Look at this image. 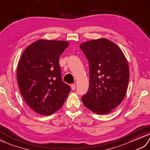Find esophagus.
<instances>
[{
	"mask_svg": "<svg viewBox=\"0 0 150 150\" xmlns=\"http://www.w3.org/2000/svg\"><path fill=\"white\" fill-rule=\"evenodd\" d=\"M71 88L72 91H74L75 88H76V85L75 84H72L71 85Z\"/></svg>",
	"mask_w": 150,
	"mask_h": 150,
	"instance_id": "34e87169",
	"label": "esophagus"
}]
</instances>
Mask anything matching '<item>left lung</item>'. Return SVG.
Returning a JSON list of instances; mask_svg holds the SVG:
<instances>
[{"label": "left lung", "mask_w": 150, "mask_h": 150, "mask_svg": "<svg viewBox=\"0 0 150 150\" xmlns=\"http://www.w3.org/2000/svg\"><path fill=\"white\" fill-rule=\"evenodd\" d=\"M79 47L90 72L89 87L82 101L96 114H108L125 98L129 78L128 62L121 49L107 39L92 40Z\"/></svg>", "instance_id": "8db88e82"}]
</instances>
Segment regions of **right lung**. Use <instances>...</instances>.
Here are the masks:
<instances>
[{"mask_svg":"<svg viewBox=\"0 0 150 150\" xmlns=\"http://www.w3.org/2000/svg\"><path fill=\"white\" fill-rule=\"evenodd\" d=\"M69 42L39 40L23 52L17 68L20 92L38 114L48 115L60 108L71 92L63 81L59 56Z\"/></svg>","mask_w":150,"mask_h":150,"instance_id":"obj_1","label":"right lung"}]
</instances>
